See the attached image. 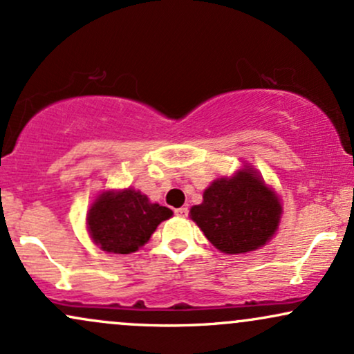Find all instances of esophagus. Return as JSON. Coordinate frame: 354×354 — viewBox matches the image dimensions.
<instances>
[{
	"instance_id": "esophagus-1",
	"label": "esophagus",
	"mask_w": 354,
	"mask_h": 354,
	"mask_svg": "<svg viewBox=\"0 0 354 354\" xmlns=\"http://www.w3.org/2000/svg\"><path fill=\"white\" fill-rule=\"evenodd\" d=\"M187 214H189V210H187L185 207H180V209L176 210L177 217H187Z\"/></svg>"
}]
</instances>
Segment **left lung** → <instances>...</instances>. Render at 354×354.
Wrapping results in <instances>:
<instances>
[{"instance_id": "8db88e82", "label": "left lung", "mask_w": 354, "mask_h": 354, "mask_svg": "<svg viewBox=\"0 0 354 354\" xmlns=\"http://www.w3.org/2000/svg\"><path fill=\"white\" fill-rule=\"evenodd\" d=\"M281 203L253 167L214 180L203 202L190 209V218L207 240L227 255L253 252L275 235Z\"/></svg>"}]
</instances>
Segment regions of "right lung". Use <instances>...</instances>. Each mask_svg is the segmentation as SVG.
<instances>
[{
	"label": "right lung",
	"mask_w": 354,
	"mask_h": 354,
	"mask_svg": "<svg viewBox=\"0 0 354 354\" xmlns=\"http://www.w3.org/2000/svg\"><path fill=\"white\" fill-rule=\"evenodd\" d=\"M172 217V210L152 203L139 190H106L87 212V230L104 252H137L149 242L157 225Z\"/></svg>",
	"instance_id": "1"
}]
</instances>
